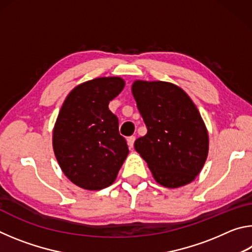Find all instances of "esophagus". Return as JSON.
<instances>
[{
	"instance_id": "1",
	"label": "esophagus",
	"mask_w": 252,
	"mask_h": 252,
	"mask_svg": "<svg viewBox=\"0 0 252 252\" xmlns=\"http://www.w3.org/2000/svg\"><path fill=\"white\" fill-rule=\"evenodd\" d=\"M126 141H127V146H129L130 148H133V144H134V141H135V136H133V135L129 136V138L126 139Z\"/></svg>"
}]
</instances>
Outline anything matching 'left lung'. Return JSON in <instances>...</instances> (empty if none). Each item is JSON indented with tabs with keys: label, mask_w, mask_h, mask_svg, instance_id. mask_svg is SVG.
<instances>
[{
	"label": "left lung",
	"mask_w": 252,
	"mask_h": 252,
	"mask_svg": "<svg viewBox=\"0 0 252 252\" xmlns=\"http://www.w3.org/2000/svg\"><path fill=\"white\" fill-rule=\"evenodd\" d=\"M131 91L148 129L134 149L155 180L171 189L192 182L209 152L207 126L193 101L164 81L135 80Z\"/></svg>",
	"instance_id": "obj_1"
}]
</instances>
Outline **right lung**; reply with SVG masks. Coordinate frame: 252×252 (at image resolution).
Masks as SVG:
<instances>
[{"label": "right lung", "instance_id": "1", "mask_svg": "<svg viewBox=\"0 0 252 252\" xmlns=\"http://www.w3.org/2000/svg\"><path fill=\"white\" fill-rule=\"evenodd\" d=\"M126 82L103 76L72 90L53 127L55 158L69 180L85 190H101L116 181L129 148L119 133L118 118L109 110Z\"/></svg>", "mask_w": 252, "mask_h": 252}]
</instances>
